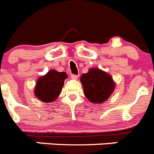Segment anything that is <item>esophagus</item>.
Returning a JSON list of instances; mask_svg holds the SVG:
<instances>
[{"mask_svg": "<svg viewBox=\"0 0 154 154\" xmlns=\"http://www.w3.org/2000/svg\"><path fill=\"white\" fill-rule=\"evenodd\" d=\"M78 77H79L78 75H75V74H72V75H71V78H72L73 80H77Z\"/></svg>", "mask_w": 154, "mask_h": 154, "instance_id": "1", "label": "esophagus"}]
</instances>
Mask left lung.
<instances>
[{
	"mask_svg": "<svg viewBox=\"0 0 154 154\" xmlns=\"http://www.w3.org/2000/svg\"><path fill=\"white\" fill-rule=\"evenodd\" d=\"M80 82L87 100L95 104H100L109 98L116 87V83L110 74L99 68H90L83 74Z\"/></svg>",
	"mask_w": 154,
	"mask_h": 154,
	"instance_id": "obj_1",
	"label": "left lung"
}]
</instances>
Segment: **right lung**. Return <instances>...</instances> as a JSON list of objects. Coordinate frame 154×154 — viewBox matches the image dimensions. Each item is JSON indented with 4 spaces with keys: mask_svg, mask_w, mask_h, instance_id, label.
<instances>
[{
    "mask_svg": "<svg viewBox=\"0 0 154 154\" xmlns=\"http://www.w3.org/2000/svg\"><path fill=\"white\" fill-rule=\"evenodd\" d=\"M67 78L65 72L49 70L46 74L41 76L36 81L34 94L42 103H51L59 97L64 80Z\"/></svg>",
    "mask_w": 154,
    "mask_h": 154,
    "instance_id": "1",
    "label": "right lung"
}]
</instances>
